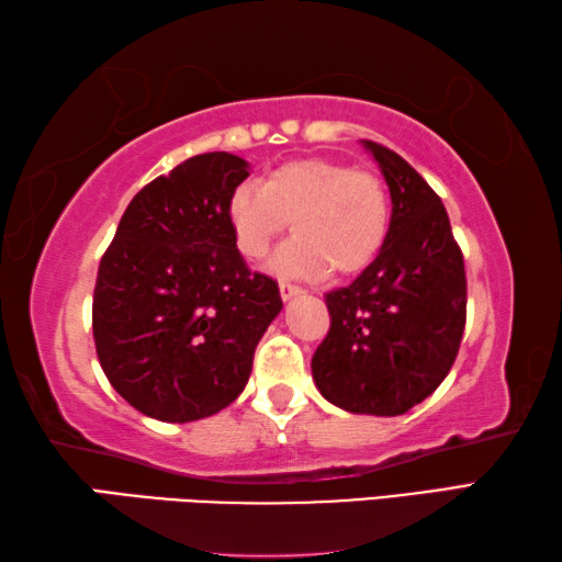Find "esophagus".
<instances>
[{"instance_id":"obj_1","label":"esophagus","mask_w":562,"mask_h":562,"mask_svg":"<svg viewBox=\"0 0 562 562\" xmlns=\"http://www.w3.org/2000/svg\"><path fill=\"white\" fill-rule=\"evenodd\" d=\"M280 294H282V300L288 302L292 297H297V294H302V288H300V284H292V282H280Z\"/></svg>"}]
</instances>
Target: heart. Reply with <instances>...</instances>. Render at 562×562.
I'll return each instance as SVG.
<instances>
[{"label":"heart","instance_id":"b5f03b06","mask_svg":"<svg viewBox=\"0 0 562 562\" xmlns=\"http://www.w3.org/2000/svg\"><path fill=\"white\" fill-rule=\"evenodd\" d=\"M292 221L294 237L270 270L280 278L322 280L355 274L386 240L389 193L382 180L329 158L290 160L265 178L240 183L227 198V225L245 260L258 262Z\"/></svg>","mask_w":562,"mask_h":562}]
</instances>
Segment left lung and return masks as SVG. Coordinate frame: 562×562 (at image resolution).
Here are the masks:
<instances>
[{
  "label": "left lung",
  "instance_id": "left-lung-1",
  "mask_svg": "<svg viewBox=\"0 0 562 562\" xmlns=\"http://www.w3.org/2000/svg\"><path fill=\"white\" fill-rule=\"evenodd\" d=\"M364 148L382 168L392 221L374 262L325 294L331 325L312 379L345 412L398 416L451 372L465 327V270L431 186L386 146Z\"/></svg>",
  "mask_w": 562,
  "mask_h": 562
}]
</instances>
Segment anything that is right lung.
Segmentation results:
<instances>
[{"instance_id": "right-lung-1", "label": "right lung", "mask_w": 562, "mask_h": 562, "mask_svg": "<svg viewBox=\"0 0 562 562\" xmlns=\"http://www.w3.org/2000/svg\"><path fill=\"white\" fill-rule=\"evenodd\" d=\"M247 170V160L215 150L150 180L101 258L91 310L101 369L158 422L231 406L282 310L278 282L247 270L227 225V198Z\"/></svg>"}]
</instances>
